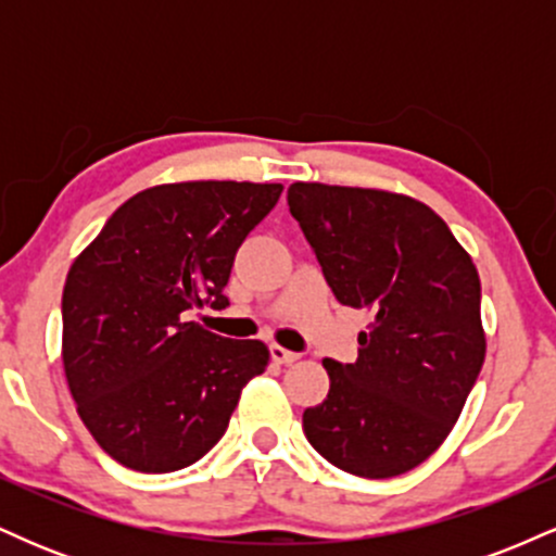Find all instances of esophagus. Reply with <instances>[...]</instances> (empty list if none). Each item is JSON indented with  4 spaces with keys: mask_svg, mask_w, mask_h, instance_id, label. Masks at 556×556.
<instances>
[{
    "mask_svg": "<svg viewBox=\"0 0 556 556\" xmlns=\"http://www.w3.org/2000/svg\"><path fill=\"white\" fill-rule=\"evenodd\" d=\"M269 353H271V361L279 363V366H290V363H295L300 358L298 353H292V350H285L282 344H271Z\"/></svg>",
    "mask_w": 556,
    "mask_h": 556,
    "instance_id": "34e87169",
    "label": "esophagus"
}]
</instances>
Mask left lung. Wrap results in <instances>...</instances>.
I'll use <instances>...</instances> for the list:
<instances>
[{
    "mask_svg": "<svg viewBox=\"0 0 556 556\" xmlns=\"http://www.w3.org/2000/svg\"><path fill=\"white\" fill-rule=\"evenodd\" d=\"M287 203L334 298L374 316L358 361H324L329 394L305 407V439L353 476L407 473L439 450L481 374L473 261L416 198L295 182Z\"/></svg>",
    "mask_w": 556,
    "mask_h": 556,
    "instance_id": "obj_1",
    "label": "left lung"
}]
</instances>
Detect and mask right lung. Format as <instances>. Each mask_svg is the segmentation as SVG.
<instances>
[{
  "instance_id": "obj_1",
  "label": "right lung",
  "mask_w": 556,
  "mask_h": 556,
  "mask_svg": "<svg viewBox=\"0 0 556 556\" xmlns=\"http://www.w3.org/2000/svg\"><path fill=\"white\" fill-rule=\"evenodd\" d=\"M279 182H172L136 193L70 266L62 363L101 450L172 473L225 437L240 392L266 371L258 340H227L188 311L229 305L235 253L277 206Z\"/></svg>"
}]
</instances>
